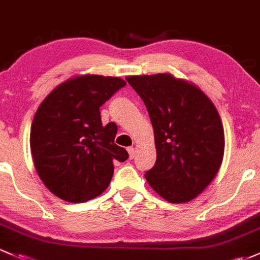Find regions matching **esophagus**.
<instances>
[{
    "instance_id": "obj_1",
    "label": "esophagus",
    "mask_w": 260,
    "mask_h": 260,
    "mask_svg": "<svg viewBox=\"0 0 260 260\" xmlns=\"http://www.w3.org/2000/svg\"><path fill=\"white\" fill-rule=\"evenodd\" d=\"M127 151H129V156H130V159H134V157H135V154H136V150H135V148H133V146H131V148L127 149Z\"/></svg>"
}]
</instances>
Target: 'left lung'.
<instances>
[{
    "instance_id": "left-lung-1",
    "label": "left lung",
    "mask_w": 260,
    "mask_h": 260,
    "mask_svg": "<svg viewBox=\"0 0 260 260\" xmlns=\"http://www.w3.org/2000/svg\"><path fill=\"white\" fill-rule=\"evenodd\" d=\"M148 109L156 162L145 179L174 204L195 199L215 178L224 156V127L213 101L171 74L127 76Z\"/></svg>"
}]
</instances>
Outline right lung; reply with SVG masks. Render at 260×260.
<instances>
[{"instance_id":"right-lung-1","label":"right lung","mask_w":260,"mask_h":260,"mask_svg":"<svg viewBox=\"0 0 260 260\" xmlns=\"http://www.w3.org/2000/svg\"><path fill=\"white\" fill-rule=\"evenodd\" d=\"M126 82L120 77L79 75L45 98L31 125L35 169L47 189L69 203H85L108 189L114 160L129 154L114 143L115 122L104 126L100 106Z\"/></svg>"}]
</instances>
